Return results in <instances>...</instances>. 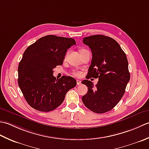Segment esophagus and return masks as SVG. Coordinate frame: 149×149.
<instances>
[{
    "instance_id": "obj_1",
    "label": "esophagus",
    "mask_w": 149,
    "mask_h": 149,
    "mask_svg": "<svg viewBox=\"0 0 149 149\" xmlns=\"http://www.w3.org/2000/svg\"><path fill=\"white\" fill-rule=\"evenodd\" d=\"M81 84V81L79 80H77V85H80Z\"/></svg>"
}]
</instances>
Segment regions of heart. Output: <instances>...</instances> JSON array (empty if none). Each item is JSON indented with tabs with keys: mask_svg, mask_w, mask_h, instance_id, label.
<instances>
[{
	"mask_svg": "<svg viewBox=\"0 0 149 149\" xmlns=\"http://www.w3.org/2000/svg\"><path fill=\"white\" fill-rule=\"evenodd\" d=\"M66 56H67V54H66ZM73 74H74L75 76H79V75H81V72H78V71H74V72H73Z\"/></svg>",
	"mask_w": 149,
	"mask_h": 149,
	"instance_id": "obj_1",
	"label": "heart"
}]
</instances>
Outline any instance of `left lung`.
Instances as JSON below:
<instances>
[{"label":"left lung","instance_id":"left-lung-1","mask_svg":"<svg viewBox=\"0 0 149 149\" xmlns=\"http://www.w3.org/2000/svg\"><path fill=\"white\" fill-rule=\"evenodd\" d=\"M83 43L92 52L86 79L99 78V81L95 86L90 81H82L88 88L82 100L91 111L107 112L119 102L130 80L127 57L119 44L108 36L97 34L85 37Z\"/></svg>","mask_w":149,"mask_h":149}]
</instances>
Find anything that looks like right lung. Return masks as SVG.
<instances>
[{"mask_svg":"<svg viewBox=\"0 0 149 149\" xmlns=\"http://www.w3.org/2000/svg\"><path fill=\"white\" fill-rule=\"evenodd\" d=\"M75 40L47 35L27 48L18 68V83L25 99L33 108L49 112L63 103L68 90L76 86L70 76L56 79L53 69L61 65Z\"/></svg>","mask_w":149,"mask_h":149,"instance_id":"right-lung-1","label":"right lung"}]
</instances>
